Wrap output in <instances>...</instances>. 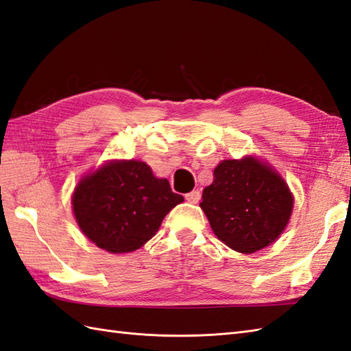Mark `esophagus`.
Masks as SVG:
<instances>
[{
  "label": "esophagus",
  "mask_w": 351,
  "mask_h": 351,
  "mask_svg": "<svg viewBox=\"0 0 351 351\" xmlns=\"http://www.w3.org/2000/svg\"><path fill=\"white\" fill-rule=\"evenodd\" d=\"M185 199L190 203H197L200 200V191L199 190H193L189 194H185Z\"/></svg>",
  "instance_id": "obj_1"
}]
</instances>
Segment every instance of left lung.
Wrapping results in <instances>:
<instances>
[{
  "instance_id": "1",
  "label": "left lung",
  "mask_w": 351,
  "mask_h": 351,
  "mask_svg": "<svg viewBox=\"0 0 351 351\" xmlns=\"http://www.w3.org/2000/svg\"><path fill=\"white\" fill-rule=\"evenodd\" d=\"M293 202L289 185L275 169L245 157L219 162L213 184L203 190L200 208L219 241L252 254L280 238Z\"/></svg>"
}]
</instances>
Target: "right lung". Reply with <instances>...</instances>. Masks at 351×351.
<instances>
[{
  "label": "right lung",
  "mask_w": 351,
  "mask_h": 351,
  "mask_svg": "<svg viewBox=\"0 0 351 351\" xmlns=\"http://www.w3.org/2000/svg\"><path fill=\"white\" fill-rule=\"evenodd\" d=\"M181 194L156 178L143 161H109L80 179L73 193V213L86 238L113 254L132 252L148 242Z\"/></svg>",
  "instance_id": "right-lung-1"
}]
</instances>
